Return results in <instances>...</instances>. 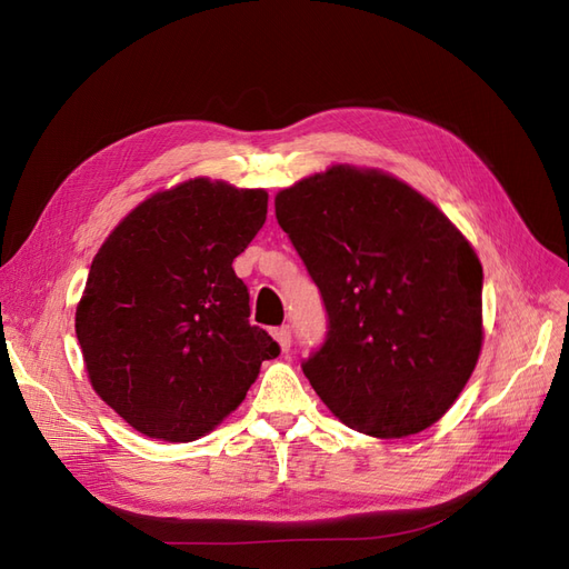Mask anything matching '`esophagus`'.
Masks as SVG:
<instances>
[{
	"label": "esophagus",
	"mask_w": 569,
	"mask_h": 569,
	"mask_svg": "<svg viewBox=\"0 0 569 569\" xmlns=\"http://www.w3.org/2000/svg\"><path fill=\"white\" fill-rule=\"evenodd\" d=\"M272 339L280 343L282 351H289V347H291V330H289L287 325L274 327V330H272Z\"/></svg>",
	"instance_id": "esophagus-1"
}]
</instances>
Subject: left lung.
Instances as JSON below:
<instances>
[{
  "label": "left lung",
  "instance_id": "1",
  "mask_svg": "<svg viewBox=\"0 0 569 569\" xmlns=\"http://www.w3.org/2000/svg\"><path fill=\"white\" fill-rule=\"evenodd\" d=\"M330 332L303 363L356 432L418 435L446 416L481 353V263L437 203L380 168L335 163L274 194Z\"/></svg>",
  "mask_w": 569,
  "mask_h": 569
}]
</instances>
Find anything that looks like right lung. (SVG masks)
<instances>
[{
  "mask_svg": "<svg viewBox=\"0 0 569 569\" xmlns=\"http://www.w3.org/2000/svg\"><path fill=\"white\" fill-rule=\"evenodd\" d=\"M266 216V189L192 178L137 203L99 247L76 335L92 389L140 435L213 432L280 353L232 270Z\"/></svg>",
  "mask_w": 569,
  "mask_h": 569,
  "instance_id": "right-lung-1",
  "label": "right lung"
}]
</instances>
